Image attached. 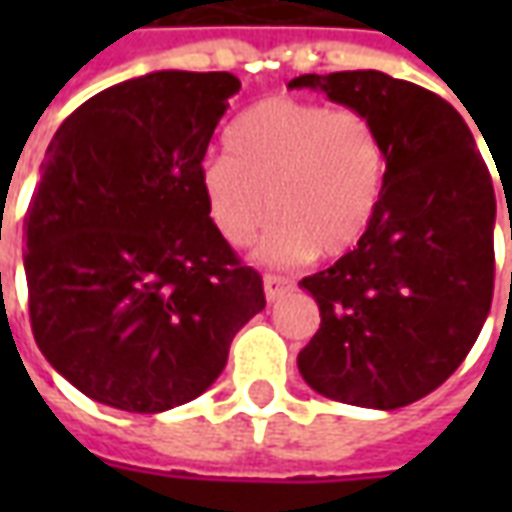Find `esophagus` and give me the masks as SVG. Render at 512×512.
Returning a JSON list of instances; mask_svg holds the SVG:
<instances>
[{
  "label": "esophagus",
  "mask_w": 512,
  "mask_h": 512,
  "mask_svg": "<svg viewBox=\"0 0 512 512\" xmlns=\"http://www.w3.org/2000/svg\"><path fill=\"white\" fill-rule=\"evenodd\" d=\"M263 288H266L268 301H277L285 290L293 288V282L285 277H277V274H266V277H263Z\"/></svg>",
  "instance_id": "1"
}]
</instances>
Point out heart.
<instances>
[{
	"label": "heart",
	"mask_w": 512,
	"mask_h": 512,
	"mask_svg": "<svg viewBox=\"0 0 512 512\" xmlns=\"http://www.w3.org/2000/svg\"><path fill=\"white\" fill-rule=\"evenodd\" d=\"M224 153L200 167L208 216L244 246L271 211L268 260L345 255L381 211L389 150L376 123L351 106L266 98L227 126Z\"/></svg>",
	"instance_id": "1"
}]
</instances>
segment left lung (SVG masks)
<instances>
[{
    "mask_svg": "<svg viewBox=\"0 0 512 512\" xmlns=\"http://www.w3.org/2000/svg\"><path fill=\"white\" fill-rule=\"evenodd\" d=\"M288 87L365 112L389 150L373 227L354 252L299 282L321 310L299 373L318 395L348 406H408L458 370L491 310L496 194L488 167L463 117L419 84L340 71L304 73Z\"/></svg>",
    "mask_w": 512,
    "mask_h": 512,
    "instance_id": "left-lung-1",
    "label": "left lung"
}]
</instances>
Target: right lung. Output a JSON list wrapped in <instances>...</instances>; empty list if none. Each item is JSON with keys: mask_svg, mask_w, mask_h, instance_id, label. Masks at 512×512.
Instances as JSON below:
<instances>
[{"mask_svg": "<svg viewBox=\"0 0 512 512\" xmlns=\"http://www.w3.org/2000/svg\"><path fill=\"white\" fill-rule=\"evenodd\" d=\"M233 73L156 71L93 95L51 139L24 216L40 354L104 406L200 397L266 307L263 279L208 216L200 167Z\"/></svg>", "mask_w": 512, "mask_h": 512, "instance_id": "1", "label": "right lung"}]
</instances>
